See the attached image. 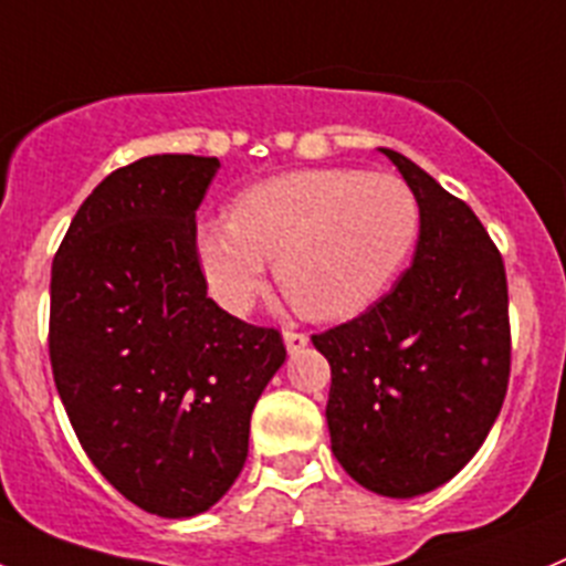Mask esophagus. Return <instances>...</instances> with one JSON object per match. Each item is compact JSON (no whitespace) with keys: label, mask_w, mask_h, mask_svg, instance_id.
<instances>
[{"label":"esophagus","mask_w":566,"mask_h":566,"mask_svg":"<svg viewBox=\"0 0 566 566\" xmlns=\"http://www.w3.org/2000/svg\"><path fill=\"white\" fill-rule=\"evenodd\" d=\"M283 342H286L289 353H300L303 347H308V333L303 331H283Z\"/></svg>","instance_id":"34e87169"}]
</instances>
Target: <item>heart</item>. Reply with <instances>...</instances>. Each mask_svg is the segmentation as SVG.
I'll return each mask as SVG.
<instances>
[{"instance_id":"heart-1","label":"heart","mask_w":566,"mask_h":566,"mask_svg":"<svg viewBox=\"0 0 566 566\" xmlns=\"http://www.w3.org/2000/svg\"><path fill=\"white\" fill-rule=\"evenodd\" d=\"M422 235L417 193L395 175L303 169L235 197L230 222L197 228L211 294L247 314L277 261V283L300 314L342 322L373 308L400 277Z\"/></svg>"}]
</instances>
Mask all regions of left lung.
Listing matches in <instances>:
<instances>
[{
    "instance_id": "left-lung-1",
    "label": "left lung",
    "mask_w": 566,
    "mask_h": 566,
    "mask_svg": "<svg viewBox=\"0 0 566 566\" xmlns=\"http://www.w3.org/2000/svg\"><path fill=\"white\" fill-rule=\"evenodd\" d=\"M380 153L422 206L417 255L380 303L311 342L331 364L338 464L369 492L417 497L461 472L503 408L509 286L472 208L406 155Z\"/></svg>"
}]
</instances>
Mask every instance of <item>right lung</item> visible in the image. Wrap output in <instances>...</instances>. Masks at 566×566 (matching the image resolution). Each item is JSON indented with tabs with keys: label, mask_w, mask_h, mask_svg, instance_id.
Returning <instances> with one entry per match:
<instances>
[{
	"label": "right lung",
	"mask_w": 566,
	"mask_h": 566,
	"mask_svg": "<svg viewBox=\"0 0 566 566\" xmlns=\"http://www.w3.org/2000/svg\"><path fill=\"white\" fill-rule=\"evenodd\" d=\"M219 160L149 155L88 193L52 261L50 360L91 464L149 514L211 509L286 347L208 297L197 208Z\"/></svg>",
	"instance_id": "add662e5"
}]
</instances>
